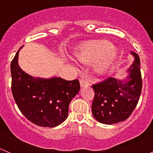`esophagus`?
Listing matches in <instances>:
<instances>
[{"label":"esophagus","instance_id":"esophagus-1","mask_svg":"<svg viewBox=\"0 0 153 153\" xmlns=\"http://www.w3.org/2000/svg\"><path fill=\"white\" fill-rule=\"evenodd\" d=\"M80 84H81V87H83V86H89V81H88L87 79L83 78H81V80H80Z\"/></svg>","mask_w":153,"mask_h":153}]
</instances>
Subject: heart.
I'll use <instances>...</instances> for the list:
<instances>
[{
	"label": "heart",
	"instance_id": "obj_1",
	"mask_svg": "<svg viewBox=\"0 0 153 153\" xmlns=\"http://www.w3.org/2000/svg\"><path fill=\"white\" fill-rule=\"evenodd\" d=\"M75 56L83 63H90L96 59L95 70L102 72L113 64L118 50L106 40H95L84 42L76 49Z\"/></svg>",
	"mask_w": 153,
	"mask_h": 153
}]
</instances>
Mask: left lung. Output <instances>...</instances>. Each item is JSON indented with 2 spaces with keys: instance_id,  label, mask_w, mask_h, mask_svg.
Segmentation results:
<instances>
[{
  "instance_id": "left-lung-1",
  "label": "left lung",
  "mask_w": 153,
  "mask_h": 153,
  "mask_svg": "<svg viewBox=\"0 0 153 153\" xmlns=\"http://www.w3.org/2000/svg\"><path fill=\"white\" fill-rule=\"evenodd\" d=\"M131 53L135 61L127 70L126 79L108 78L92 86L95 91L92 115L101 124H113L125 121L138 104L142 89L140 58L138 54Z\"/></svg>"
}]
</instances>
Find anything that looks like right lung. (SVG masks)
Returning <instances> with one entry per match:
<instances>
[{
	"mask_svg": "<svg viewBox=\"0 0 153 153\" xmlns=\"http://www.w3.org/2000/svg\"><path fill=\"white\" fill-rule=\"evenodd\" d=\"M23 47V46H22ZM11 62L12 92L21 113L33 124L55 127L67 119L69 103L80 90L78 79L35 78L18 65V54Z\"/></svg>",
	"mask_w": 153,
	"mask_h": 153,
	"instance_id": "right-lung-1",
	"label": "right lung"
}]
</instances>
